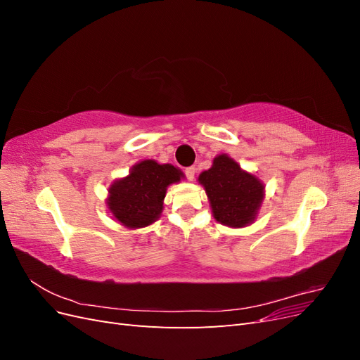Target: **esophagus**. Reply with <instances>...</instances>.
<instances>
[{"mask_svg": "<svg viewBox=\"0 0 360 360\" xmlns=\"http://www.w3.org/2000/svg\"><path fill=\"white\" fill-rule=\"evenodd\" d=\"M184 172H186V177H188V180H189V181H193V179H195V174H197V168H195V167H189V168L184 169Z\"/></svg>", "mask_w": 360, "mask_h": 360, "instance_id": "esophagus-1", "label": "esophagus"}]
</instances>
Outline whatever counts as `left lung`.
Wrapping results in <instances>:
<instances>
[{"instance_id":"8db88e82","label":"left lung","mask_w":360,"mask_h":360,"mask_svg":"<svg viewBox=\"0 0 360 360\" xmlns=\"http://www.w3.org/2000/svg\"><path fill=\"white\" fill-rule=\"evenodd\" d=\"M198 183L207 193L214 219L231 228L254 224L266 197L264 183L225 153L213 159L212 167L200 174Z\"/></svg>"}]
</instances>
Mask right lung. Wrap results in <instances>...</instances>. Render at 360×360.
Here are the masks:
<instances>
[{
	"label": "right lung",
	"instance_id": "obj_1",
	"mask_svg": "<svg viewBox=\"0 0 360 360\" xmlns=\"http://www.w3.org/2000/svg\"><path fill=\"white\" fill-rule=\"evenodd\" d=\"M181 179H184L183 171L171 163L139 160L126 177L111 183L106 198L108 210L129 230L148 226L162 214L168 186Z\"/></svg>",
	"mask_w": 360,
	"mask_h": 360
}]
</instances>
